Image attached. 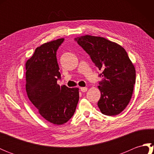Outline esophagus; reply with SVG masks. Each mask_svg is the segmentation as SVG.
<instances>
[{"mask_svg":"<svg viewBox=\"0 0 154 154\" xmlns=\"http://www.w3.org/2000/svg\"><path fill=\"white\" fill-rule=\"evenodd\" d=\"M80 89H81V91H82L83 93L86 92L87 91V87H80Z\"/></svg>","mask_w":154,"mask_h":154,"instance_id":"34e87169","label":"esophagus"}]
</instances>
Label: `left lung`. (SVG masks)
Masks as SVG:
<instances>
[{
    "label": "left lung",
    "instance_id": "left-lung-1",
    "mask_svg": "<svg viewBox=\"0 0 154 154\" xmlns=\"http://www.w3.org/2000/svg\"><path fill=\"white\" fill-rule=\"evenodd\" d=\"M102 73L98 106L103 114L115 116L125 109L132 95L136 70L127 52L103 37L86 35L75 38Z\"/></svg>",
    "mask_w": 154,
    "mask_h": 154
}]
</instances>
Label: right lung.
I'll return each mask as SVG.
<instances>
[{
	"instance_id": "add662e5",
	"label": "right lung",
	"mask_w": 154,
	"mask_h": 154,
	"mask_svg": "<svg viewBox=\"0 0 154 154\" xmlns=\"http://www.w3.org/2000/svg\"><path fill=\"white\" fill-rule=\"evenodd\" d=\"M64 38L38 47L26 63V89L29 99L40 115L49 122L61 125L74 114L79 101L78 88L60 86V67L56 53Z\"/></svg>"
}]
</instances>
